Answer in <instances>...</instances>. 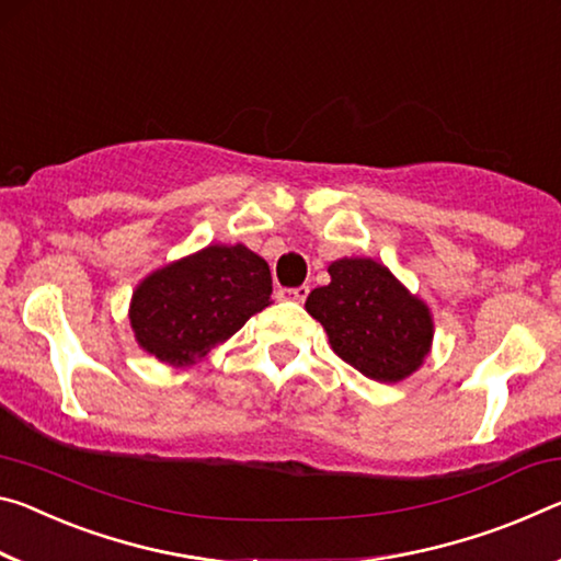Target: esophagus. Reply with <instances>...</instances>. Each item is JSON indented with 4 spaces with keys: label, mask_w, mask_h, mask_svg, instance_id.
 Listing matches in <instances>:
<instances>
[{
    "label": "esophagus",
    "mask_w": 561,
    "mask_h": 561,
    "mask_svg": "<svg viewBox=\"0 0 561 561\" xmlns=\"http://www.w3.org/2000/svg\"><path fill=\"white\" fill-rule=\"evenodd\" d=\"M309 297L307 284H299V287L291 289H279V299H291V301H305Z\"/></svg>",
    "instance_id": "1"
}]
</instances>
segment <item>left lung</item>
<instances>
[{"instance_id":"left-lung-1","label":"left lung","mask_w":561,"mask_h":561,"mask_svg":"<svg viewBox=\"0 0 561 561\" xmlns=\"http://www.w3.org/2000/svg\"><path fill=\"white\" fill-rule=\"evenodd\" d=\"M327 287L307 297V312L327 329L332 350L375 381L412 375L432 344V317L385 264L340 260Z\"/></svg>"}]
</instances>
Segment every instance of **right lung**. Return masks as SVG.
Wrapping results in <instances>:
<instances>
[{
	"instance_id": "obj_1",
	"label": "right lung",
	"mask_w": 561,
	"mask_h": 561,
	"mask_svg": "<svg viewBox=\"0 0 561 561\" xmlns=\"http://www.w3.org/2000/svg\"><path fill=\"white\" fill-rule=\"evenodd\" d=\"M270 266L244 244H211L139 284L129 322L141 350L186 367L270 307Z\"/></svg>"
}]
</instances>
